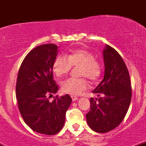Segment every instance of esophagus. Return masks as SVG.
<instances>
[{"instance_id":"1","label":"esophagus","mask_w":146,"mask_h":146,"mask_svg":"<svg viewBox=\"0 0 146 146\" xmlns=\"http://www.w3.org/2000/svg\"><path fill=\"white\" fill-rule=\"evenodd\" d=\"M72 100H73V102H75V101H77L78 99V98L76 97V96H72Z\"/></svg>"}]
</instances>
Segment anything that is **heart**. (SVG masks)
I'll use <instances>...</instances> for the list:
<instances>
[{
  "mask_svg": "<svg viewBox=\"0 0 146 146\" xmlns=\"http://www.w3.org/2000/svg\"><path fill=\"white\" fill-rule=\"evenodd\" d=\"M72 66L78 67L80 76L88 78L95 81L102 73L101 64L92 52L86 50H76L65 56L59 55L53 63V73L58 78L66 76L71 70ZM88 83L85 78H68L61 84V90L65 94L78 96L88 88Z\"/></svg>",
  "mask_w": 146,
  "mask_h": 146,
  "instance_id": "1",
  "label": "heart"
}]
</instances>
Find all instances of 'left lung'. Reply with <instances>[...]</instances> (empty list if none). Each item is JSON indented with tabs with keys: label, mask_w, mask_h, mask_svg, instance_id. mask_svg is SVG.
Returning <instances> with one entry per match:
<instances>
[{
	"label": "left lung",
	"mask_w": 146,
	"mask_h": 146,
	"mask_svg": "<svg viewBox=\"0 0 146 146\" xmlns=\"http://www.w3.org/2000/svg\"><path fill=\"white\" fill-rule=\"evenodd\" d=\"M103 58L104 78L92 92L101 96L90 99V111L86 115L88 126L99 133L110 132L122 122L132 97L130 75L122 57L107 44Z\"/></svg>",
	"instance_id": "1"
}]
</instances>
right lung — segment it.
Returning <instances> with one entry per match:
<instances>
[{"label": "right lung", "mask_w": 146, "mask_h": 146, "mask_svg": "<svg viewBox=\"0 0 146 146\" xmlns=\"http://www.w3.org/2000/svg\"><path fill=\"white\" fill-rule=\"evenodd\" d=\"M58 47L47 44L31 50L21 63L16 85L19 110L25 123L34 131L48 135L62 130L72 102L68 94L49 102L58 91L52 73Z\"/></svg>", "instance_id": "obj_1"}]
</instances>
